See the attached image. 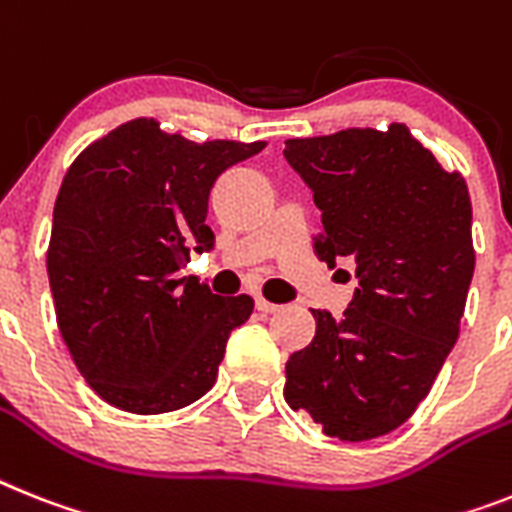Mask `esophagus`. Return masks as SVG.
<instances>
[{"label": "esophagus", "instance_id": "34e87169", "mask_svg": "<svg viewBox=\"0 0 512 512\" xmlns=\"http://www.w3.org/2000/svg\"><path fill=\"white\" fill-rule=\"evenodd\" d=\"M256 308H259L261 314H274V311H280V306L272 301H266L264 295H256Z\"/></svg>", "mask_w": 512, "mask_h": 512}]
</instances>
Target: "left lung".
Returning <instances> with one entry per match:
<instances>
[{
  "label": "left lung",
  "instance_id": "obj_1",
  "mask_svg": "<svg viewBox=\"0 0 512 512\" xmlns=\"http://www.w3.org/2000/svg\"><path fill=\"white\" fill-rule=\"evenodd\" d=\"M314 190V253L356 264L340 319L311 311L316 335L285 363V400L324 434L382 437L413 416L453 350L474 277L471 196L411 130L348 128L285 141Z\"/></svg>",
  "mask_w": 512,
  "mask_h": 512
}]
</instances>
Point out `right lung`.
Instances as JSON below:
<instances>
[{"instance_id": "1", "label": "right lung", "mask_w": 512, "mask_h": 512, "mask_svg": "<svg viewBox=\"0 0 512 512\" xmlns=\"http://www.w3.org/2000/svg\"><path fill=\"white\" fill-rule=\"evenodd\" d=\"M266 141H188L138 117L80 151L54 201L46 269L57 327L91 390L154 416L214 387L251 295L222 298L177 277L209 251V193Z\"/></svg>"}]
</instances>
